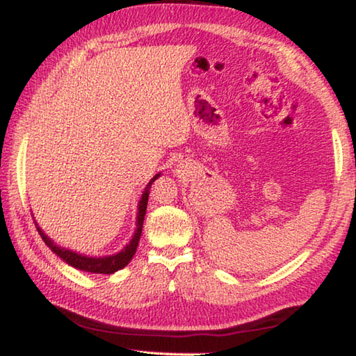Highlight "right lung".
Returning <instances> with one entry per match:
<instances>
[{
	"label": "right lung",
	"mask_w": 356,
	"mask_h": 356,
	"mask_svg": "<svg viewBox=\"0 0 356 356\" xmlns=\"http://www.w3.org/2000/svg\"><path fill=\"white\" fill-rule=\"evenodd\" d=\"M159 177H160V174H155V176L149 180L146 188H144L140 204H138L136 231L134 234V237H131L130 243L125 246L124 250H120L118 254L104 256V257H88V256L78 254V252H75V251L61 248V246L53 243V240L50 237H47L44 231H42V229L38 226V222L34 221L35 227H38V232L40 234L42 240H44L48 248L55 252V254L61 257L65 264L72 265L74 268L83 270V272H89V273H100V275H111L114 272H118V270L124 268L125 265H127L131 261V257H134V254L136 252V246H138V243H140V237H141V232H143V222H144V215H146V209H147L150 186H152L154 180L159 179Z\"/></svg>",
	"instance_id": "add662e5"
}]
</instances>
